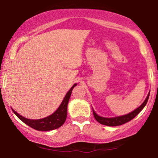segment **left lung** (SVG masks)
Segmentation results:
<instances>
[{
    "label": "left lung",
    "mask_w": 158,
    "mask_h": 158,
    "mask_svg": "<svg viewBox=\"0 0 158 158\" xmlns=\"http://www.w3.org/2000/svg\"><path fill=\"white\" fill-rule=\"evenodd\" d=\"M149 95H150V92L148 93L147 98H146V99L144 100V102H143L142 104L138 108V109L134 110L133 111L130 112L129 114H125V115H122V116H118V117H114V118H103V117H101V116L98 115V114L95 112V111H94L93 109H92L94 117H95V120H96L98 122H99L100 124L104 125H107V126H118V125H123V124L128 122L129 121L132 120L135 116L138 115V114H139V112L141 111V110L144 109V106H146V104H147L148 102V98H149Z\"/></svg>",
    "instance_id": "left-lung-1"
}]
</instances>
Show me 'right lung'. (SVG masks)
Masks as SVG:
<instances>
[{
	"mask_svg": "<svg viewBox=\"0 0 158 158\" xmlns=\"http://www.w3.org/2000/svg\"><path fill=\"white\" fill-rule=\"evenodd\" d=\"M76 85V84H74L73 85L70 90L67 92V94L65 96L64 99L62 102L61 105L60 107L57 109L56 111L54 113H52L51 115L46 117L44 118L41 119H29L23 117L18 113L16 112L14 110H13L14 114L20 118L23 123L27 125L28 126L31 127L32 128L35 129L37 131H51L56 129L64 124L65 121L66 119V116H67V106L68 102L71 95L72 91L73 88Z\"/></svg>",
	"mask_w": 158,
	"mask_h": 158,
	"instance_id": "right-lung-1",
	"label": "right lung"
}]
</instances>
